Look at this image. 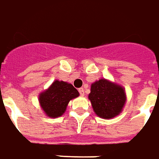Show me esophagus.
Segmentation results:
<instances>
[{
	"label": "esophagus",
	"instance_id": "esophagus-1",
	"mask_svg": "<svg viewBox=\"0 0 159 159\" xmlns=\"http://www.w3.org/2000/svg\"><path fill=\"white\" fill-rule=\"evenodd\" d=\"M78 92H79V93L81 96H84V89L83 88H80L78 89Z\"/></svg>",
	"mask_w": 159,
	"mask_h": 159
}]
</instances>
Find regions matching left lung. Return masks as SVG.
<instances>
[{"instance_id": "obj_1", "label": "left lung", "mask_w": 159, "mask_h": 159, "mask_svg": "<svg viewBox=\"0 0 159 159\" xmlns=\"http://www.w3.org/2000/svg\"><path fill=\"white\" fill-rule=\"evenodd\" d=\"M89 98L96 115L104 119L114 118L119 115L126 100L124 89L105 79L92 84Z\"/></svg>"}]
</instances>
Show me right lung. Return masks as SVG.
<instances>
[{"label":"right lung","instance_id":"obj_1","mask_svg":"<svg viewBox=\"0 0 159 159\" xmlns=\"http://www.w3.org/2000/svg\"><path fill=\"white\" fill-rule=\"evenodd\" d=\"M79 96L73 86L66 82L55 81L39 96V103L47 116L56 118L63 115L70 99Z\"/></svg>","mask_w":159,"mask_h":159}]
</instances>
